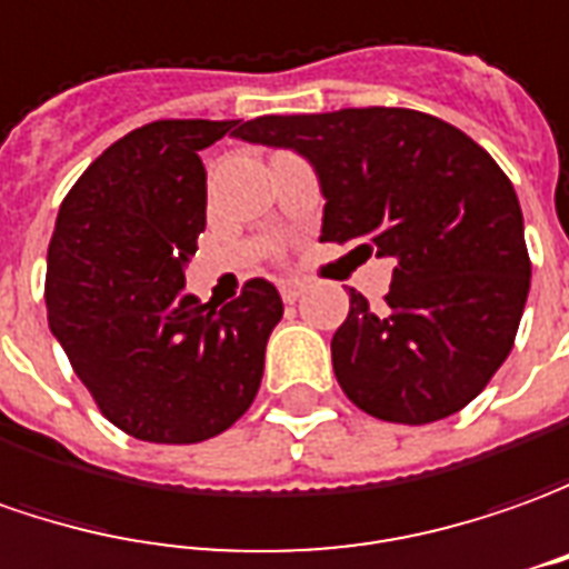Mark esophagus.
<instances>
[{
	"mask_svg": "<svg viewBox=\"0 0 569 569\" xmlns=\"http://www.w3.org/2000/svg\"><path fill=\"white\" fill-rule=\"evenodd\" d=\"M301 292H305L301 280H280V296H283V301H296Z\"/></svg>",
	"mask_w": 569,
	"mask_h": 569,
	"instance_id": "34e87169",
	"label": "esophagus"
}]
</instances>
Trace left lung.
<instances>
[{"label": "left lung", "instance_id": "1", "mask_svg": "<svg viewBox=\"0 0 569 569\" xmlns=\"http://www.w3.org/2000/svg\"><path fill=\"white\" fill-rule=\"evenodd\" d=\"M239 139L296 149L323 192L320 242L392 258L380 308L349 289L333 333L342 392L389 423L461 411L513 349L529 292L523 211L496 158L415 108L264 114Z\"/></svg>", "mask_w": 569, "mask_h": 569}]
</instances>
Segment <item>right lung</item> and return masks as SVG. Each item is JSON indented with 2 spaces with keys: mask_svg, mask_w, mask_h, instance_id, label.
<instances>
[{
  "mask_svg": "<svg viewBox=\"0 0 569 569\" xmlns=\"http://www.w3.org/2000/svg\"><path fill=\"white\" fill-rule=\"evenodd\" d=\"M239 121H152L108 146L64 196L49 242L46 311L73 373L127 436L192 446L249 411L270 330L273 283L202 305L183 268L204 230L199 152ZM236 133V131H233Z\"/></svg>",
  "mask_w": 569,
  "mask_h": 569,
  "instance_id": "1",
  "label": "right lung"
}]
</instances>
